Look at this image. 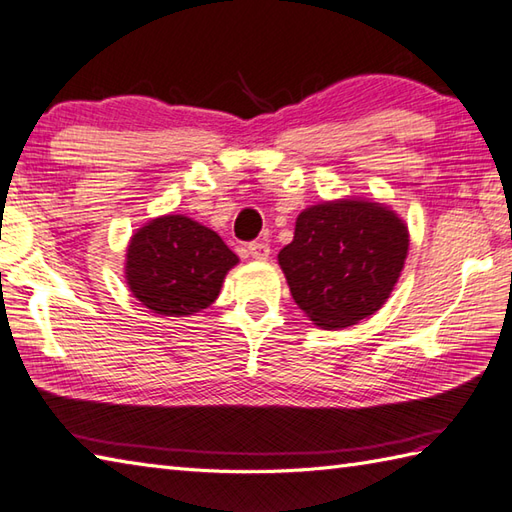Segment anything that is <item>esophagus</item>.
<instances>
[{
    "label": "esophagus",
    "instance_id": "34e87169",
    "mask_svg": "<svg viewBox=\"0 0 512 512\" xmlns=\"http://www.w3.org/2000/svg\"><path fill=\"white\" fill-rule=\"evenodd\" d=\"M248 255L257 259V262H266L270 257V246L266 242H253L248 246Z\"/></svg>",
    "mask_w": 512,
    "mask_h": 512
}]
</instances>
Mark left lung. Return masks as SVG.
Instances as JSON below:
<instances>
[{"instance_id": "8db88e82", "label": "left lung", "mask_w": 512, "mask_h": 512, "mask_svg": "<svg viewBox=\"0 0 512 512\" xmlns=\"http://www.w3.org/2000/svg\"><path fill=\"white\" fill-rule=\"evenodd\" d=\"M407 253L409 228L396 211L347 195L303 209L277 259L308 319L341 330L385 306Z\"/></svg>"}]
</instances>
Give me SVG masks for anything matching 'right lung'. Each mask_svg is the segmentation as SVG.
Segmentation results:
<instances>
[{"label":"right lung","mask_w":512,"mask_h":512,"mask_svg":"<svg viewBox=\"0 0 512 512\" xmlns=\"http://www.w3.org/2000/svg\"><path fill=\"white\" fill-rule=\"evenodd\" d=\"M239 257L209 226L187 215H160L140 226L127 244L125 281L147 310L189 317L217 299Z\"/></svg>","instance_id":"obj_1"}]
</instances>
